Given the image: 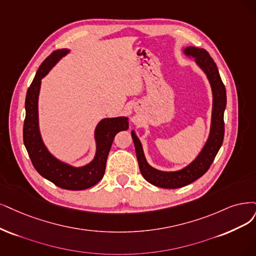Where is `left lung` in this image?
Returning <instances> with one entry per match:
<instances>
[{"label": "left lung", "mask_w": 256, "mask_h": 256, "mask_svg": "<svg viewBox=\"0 0 256 256\" xmlns=\"http://www.w3.org/2000/svg\"><path fill=\"white\" fill-rule=\"evenodd\" d=\"M184 54L188 58H193L195 64L200 68L210 83L212 90V115L209 136L202 150L192 162L177 171H160L150 166L146 158L142 144L136 135L135 130H132L136 156L140 172L144 178L150 184L164 188H177L188 184H192L196 179L202 177L210 166L222 144L224 135V112L226 104V88L218 72V68L208 52L204 48H197L194 46H188L184 50Z\"/></svg>", "instance_id": "8db88e82"}]
</instances>
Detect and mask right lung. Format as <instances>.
Masks as SVG:
<instances>
[{
    "label": "right lung",
    "mask_w": 256,
    "mask_h": 256,
    "mask_svg": "<svg viewBox=\"0 0 256 256\" xmlns=\"http://www.w3.org/2000/svg\"><path fill=\"white\" fill-rule=\"evenodd\" d=\"M70 52L63 48L54 52L38 70L25 99V121L23 128L24 144L36 172L56 186L65 190L80 191L98 184L106 172V160L116 134L128 128V118L119 116L104 118L94 128L96 153L88 164L74 166L54 157L45 146L39 126V96L42 79L63 56Z\"/></svg>",
    "instance_id": "add662e5"
}]
</instances>
